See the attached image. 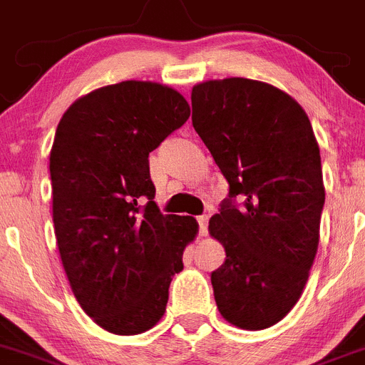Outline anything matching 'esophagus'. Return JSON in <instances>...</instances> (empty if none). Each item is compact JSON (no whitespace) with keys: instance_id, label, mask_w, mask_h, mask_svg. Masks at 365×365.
<instances>
[{"instance_id":"34e87169","label":"esophagus","mask_w":365,"mask_h":365,"mask_svg":"<svg viewBox=\"0 0 365 365\" xmlns=\"http://www.w3.org/2000/svg\"><path fill=\"white\" fill-rule=\"evenodd\" d=\"M198 225H200V235L207 236V227H209V218H207V216H198Z\"/></svg>"}]
</instances>
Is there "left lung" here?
Here are the masks:
<instances>
[{
  "label": "left lung",
  "mask_w": 365,
  "mask_h": 365,
  "mask_svg": "<svg viewBox=\"0 0 365 365\" xmlns=\"http://www.w3.org/2000/svg\"><path fill=\"white\" fill-rule=\"evenodd\" d=\"M190 101L192 127L229 182L209 220L225 249L211 274L216 305L232 326L265 329L293 309L317 256L326 202L317 138L298 101L264 81H203Z\"/></svg>",
  "instance_id": "left-lung-1"
}]
</instances>
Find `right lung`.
I'll list each match as a JSON object with an SVG mask.
<instances>
[{
  "label": "right lung",
  "instance_id": "add662e5",
  "mask_svg": "<svg viewBox=\"0 0 365 365\" xmlns=\"http://www.w3.org/2000/svg\"><path fill=\"white\" fill-rule=\"evenodd\" d=\"M189 116L178 91L130 80L81 96L56 129L52 220L61 264L81 309L109 333L158 324L198 232L192 216L160 212L149 173V153Z\"/></svg>",
  "mask_w": 365,
  "mask_h": 365
}]
</instances>
